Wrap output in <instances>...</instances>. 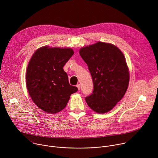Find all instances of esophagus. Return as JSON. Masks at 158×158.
Returning a JSON list of instances; mask_svg holds the SVG:
<instances>
[{"label":"esophagus","instance_id":"obj_1","mask_svg":"<svg viewBox=\"0 0 158 158\" xmlns=\"http://www.w3.org/2000/svg\"><path fill=\"white\" fill-rule=\"evenodd\" d=\"M77 89H78V90L79 91V90L81 89V85L79 84H77Z\"/></svg>","mask_w":158,"mask_h":158}]
</instances>
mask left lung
<instances>
[{"instance_id": "left-lung-1", "label": "left lung", "mask_w": 158, "mask_h": 158, "mask_svg": "<svg viewBox=\"0 0 158 158\" xmlns=\"http://www.w3.org/2000/svg\"><path fill=\"white\" fill-rule=\"evenodd\" d=\"M79 54L94 84L93 94L85 101L97 113H106L121 100L128 87L129 71L125 57L114 45L102 42L81 48Z\"/></svg>"}]
</instances>
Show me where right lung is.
<instances>
[{
    "instance_id": "1",
    "label": "right lung",
    "mask_w": 158,
    "mask_h": 158,
    "mask_svg": "<svg viewBox=\"0 0 158 158\" xmlns=\"http://www.w3.org/2000/svg\"><path fill=\"white\" fill-rule=\"evenodd\" d=\"M73 54L71 48L45 46L37 49L29 62L26 74L27 91L34 104L49 114L61 111L71 95L78 90L69 84L63 69Z\"/></svg>"
}]
</instances>
